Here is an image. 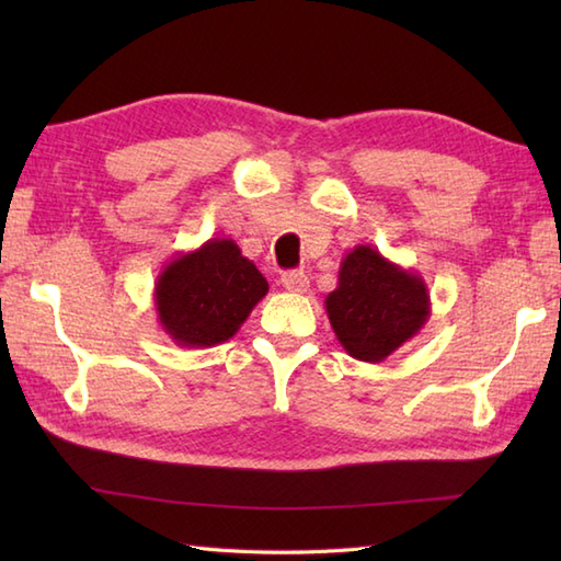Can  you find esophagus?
Here are the masks:
<instances>
[{"label":"esophagus","mask_w":561,"mask_h":561,"mask_svg":"<svg viewBox=\"0 0 561 561\" xmlns=\"http://www.w3.org/2000/svg\"><path fill=\"white\" fill-rule=\"evenodd\" d=\"M282 287L291 291V294H304L308 289V277L304 272L294 270V272H284L282 274Z\"/></svg>","instance_id":"34e87169"}]
</instances>
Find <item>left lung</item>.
<instances>
[{"label": "left lung", "instance_id": "left-lung-1", "mask_svg": "<svg viewBox=\"0 0 561 561\" xmlns=\"http://www.w3.org/2000/svg\"><path fill=\"white\" fill-rule=\"evenodd\" d=\"M325 311L344 352L378 364L426 325L432 299L420 274L371 245H356L340 262L337 289L325 296Z\"/></svg>", "mask_w": 561, "mask_h": 561}]
</instances>
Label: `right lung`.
<instances>
[{
	"label": "right lung",
	"instance_id": "1",
	"mask_svg": "<svg viewBox=\"0 0 561 561\" xmlns=\"http://www.w3.org/2000/svg\"><path fill=\"white\" fill-rule=\"evenodd\" d=\"M270 284L231 238L207 243L165 262L153 284L161 330L178 347H214L231 340Z\"/></svg>",
	"mask_w": 561,
	"mask_h": 561
}]
</instances>
